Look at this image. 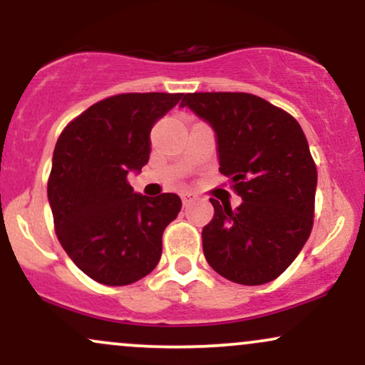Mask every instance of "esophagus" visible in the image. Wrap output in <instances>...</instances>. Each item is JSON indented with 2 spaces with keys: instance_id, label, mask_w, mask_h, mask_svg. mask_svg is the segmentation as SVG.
<instances>
[{
  "instance_id": "obj_1",
  "label": "esophagus",
  "mask_w": 365,
  "mask_h": 365,
  "mask_svg": "<svg viewBox=\"0 0 365 365\" xmlns=\"http://www.w3.org/2000/svg\"><path fill=\"white\" fill-rule=\"evenodd\" d=\"M192 200H195V194H192V192H183V194H182L183 206H188V204H190Z\"/></svg>"
}]
</instances>
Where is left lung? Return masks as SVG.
<instances>
[{
  "label": "left lung",
  "instance_id": "1",
  "mask_svg": "<svg viewBox=\"0 0 365 365\" xmlns=\"http://www.w3.org/2000/svg\"><path fill=\"white\" fill-rule=\"evenodd\" d=\"M188 108L216 135L220 171L242 197L211 200L202 249L217 274L238 284L273 282L295 261L312 230L317 170L299 121L245 92H194Z\"/></svg>",
  "mask_w": 365,
  "mask_h": 365
}]
</instances>
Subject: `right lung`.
Returning <instances> with one entry per match:
<instances>
[{
	"instance_id": "add662e5",
	"label": "right lung",
	"mask_w": 365,
	"mask_h": 365,
	"mask_svg": "<svg viewBox=\"0 0 365 365\" xmlns=\"http://www.w3.org/2000/svg\"><path fill=\"white\" fill-rule=\"evenodd\" d=\"M183 98L132 92L92 104L61 132L48 200L58 240L78 269L110 287L148 276L161 259L163 232L182 209L177 194L133 192L150 153V130Z\"/></svg>"
}]
</instances>
